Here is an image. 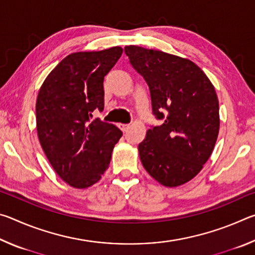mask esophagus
I'll return each mask as SVG.
<instances>
[{"label":"esophagus","mask_w":255,"mask_h":255,"mask_svg":"<svg viewBox=\"0 0 255 255\" xmlns=\"http://www.w3.org/2000/svg\"><path fill=\"white\" fill-rule=\"evenodd\" d=\"M129 127H130V125H129V124H122V125H120V128H122L123 131H127Z\"/></svg>","instance_id":"34e87169"}]
</instances>
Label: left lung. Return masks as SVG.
Segmentation results:
<instances>
[{
    "label": "left lung",
    "mask_w": 255,
    "mask_h": 255,
    "mask_svg": "<svg viewBox=\"0 0 255 255\" xmlns=\"http://www.w3.org/2000/svg\"><path fill=\"white\" fill-rule=\"evenodd\" d=\"M132 67L147 82L152 109L161 126L138 145L141 164L164 187L189 182L213 153L219 132V103L204 71L188 58L126 46Z\"/></svg>",
    "instance_id": "obj_1"
}]
</instances>
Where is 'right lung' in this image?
<instances>
[{"mask_svg":"<svg viewBox=\"0 0 255 255\" xmlns=\"http://www.w3.org/2000/svg\"><path fill=\"white\" fill-rule=\"evenodd\" d=\"M122 54L119 46L70 54L49 73L38 93L40 145L59 178L75 189H86L101 179L123 136L115 125L90 123L94 110H103V79Z\"/></svg>","mask_w":255,"mask_h":255,"instance_id":"right-lung-1","label":"right lung"}]
</instances>
